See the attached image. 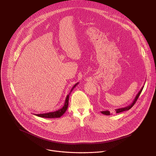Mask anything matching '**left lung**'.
Returning <instances> with one entry per match:
<instances>
[{
  "mask_svg": "<svg viewBox=\"0 0 156 156\" xmlns=\"http://www.w3.org/2000/svg\"><path fill=\"white\" fill-rule=\"evenodd\" d=\"M143 87H144V86L141 87V89L140 90V91H139V93L137 94V95L136 96V97H135V99L133 101V102H132L131 104H130L129 105H128V106H126V107H125L116 108V109H115V112H116V113H117V114H118V113H120V112H124V111H126V110H129V109H130V108L133 106V105H134V104H135V102H136V101H137V99H138V98H139V96H140V95L141 93V92H142V91H143ZM101 112L102 114L105 115H110V111H108V110H104V111H101Z\"/></svg>",
  "mask_w": 156,
  "mask_h": 156,
  "instance_id": "8db88e82",
  "label": "left lung"
}]
</instances>
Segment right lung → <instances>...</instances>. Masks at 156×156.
I'll return each instance as SVG.
<instances>
[{
    "label": "right lung",
    "mask_w": 156,
    "mask_h": 156,
    "mask_svg": "<svg viewBox=\"0 0 156 156\" xmlns=\"http://www.w3.org/2000/svg\"><path fill=\"white\" fill-rule=\"evenodd\" d=\"M78 83H76L73 87L72 88V90L70 92V93L66 96V99H65V101L64 103L63 106L62 107V108H60L58 110L54 111V112H48V113H45V114H34L35 115L39 117H42V118H48V119H54V118H59L61 116H62L63 115V114L66 112V110H67L68 106H69V96L71 93V92L73 90V89L78 85Z\"/></svg>",
    "instance_id": "add662e5"
}]
</instances>
